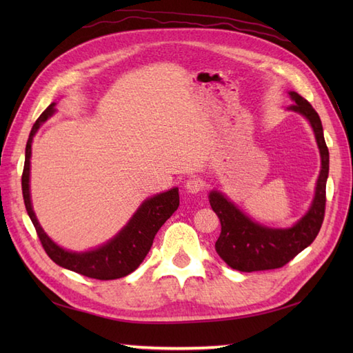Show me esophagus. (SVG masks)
<instances>
[{
	"label": "esophagus",
	"instance_id": "1",
	"mask_svg": "<svg viewBox=\"0 0 353 353\" xmlns=\"http://www.w3.org/2000/svg\"><path fill=\"white\" fill-rule=\"evenodd\" d=\"M185 188H186V191L191 192V194L200 192L201 190L205 188V182H203V179H200V177H190L188 181H186Z\"/></svg>",
	"mask_w": 353,
	"mask_h": 353
}]
</instances>
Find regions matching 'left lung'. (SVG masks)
I'll use <instances>...</instances> for the list:
<instances>
[{
  "label": "left lung",
  "instance_id": "8db88e82",
  "mask_svg": "<svg viewBox=\"0 0 353 353\" xmlns=\"http://www.w3.org/2000/svg\"><path fill=\"white\" fill-rule=\"evenodd\" d=\"M290 95L296 101L290 109L310 119L320 148L321 170L316 197L310 211L294 226L268 229L252 221L223 194L216 191L209 194V203L221 223V234L215 243V250L230 268L238 272L250 273L283 267L316 239L323 224L329 172V150L323 137V125L317 112L302 95L297 92H290Z\"/></svg>",
  "mask_w": 353,
  "mask_h": 353
}]
</instances>
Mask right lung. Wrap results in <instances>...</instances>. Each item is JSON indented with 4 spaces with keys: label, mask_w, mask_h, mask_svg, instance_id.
<instances>
[{
    "label": "right lung",
    "mask_w": 353,
    "mask_h": 353,
    "mask_svg": "<svg viewBox=\"0 0 353 353\" xmlns=\"http://www.w3.org/2000/svg\"><path fill=\"white\" fill-rule=\"evenodd\" d=\"M52 114H54V103L50 104L33 124V129L30 132L27 141L24 171H22V196H24L26 209L36 229V234L39 236L43 250L57 265L91 277V279L110 281L130 274L147 256L157 230L179 208V190L172 188L144 201L129 224L114 239H110L108 244H104L100 249L86 253H74L61 249L57 244L51 241L39 226V223H37L32 201H30L28 186L33 137L36 130L39 129V125Z\"/></svg>",
    "instance_id": "obj_1"
}]
</instances>
